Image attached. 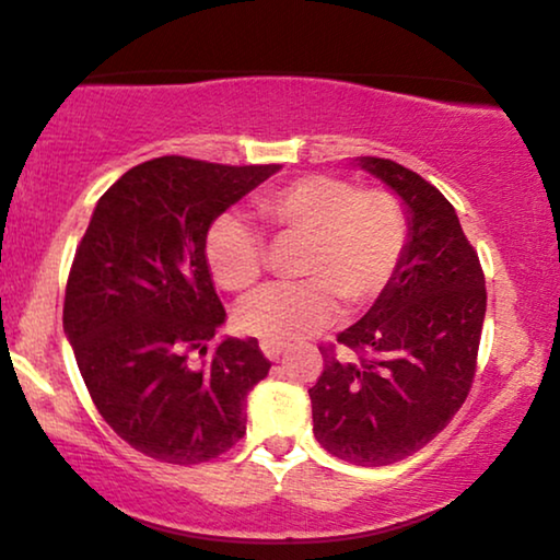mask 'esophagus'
<instances>
[{
  "label": "esophagus",
  "mask_w": 560,
  "mask_h": 560,
  "mask_svg": "<svg viewBox=\"0 0 560 560\" xmlns=\"http://www.w3.org/2000/svg\"><path fill=\"white\" fill-rule=\"evenodd\" d=\"M261 350H264V355L269 358V360H279L281 358V352H283V345H279V342H261Z\"/></svg>",
  "instance_id": "obj_1"
}]
</instances>
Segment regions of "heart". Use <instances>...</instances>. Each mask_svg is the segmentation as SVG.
I'll return each mask as SVG.
<instances>
[{"mask_svg":"<svg viewBox=\"0 0 560 560\" xmlns=\"http://www.w3.org/2000/svg\"><path fill=\"white\" fill-rule=\"evenodd\" d=\"M256 210L277 241H302L296 277L269 287L235 310V327L266 342H294L327 327L337 304L355 314L385 294L404 264L411 220L385 187H360L335 175H304L264 190ZM212 277L228 291H248L264 273L261 233L238 215H220L205 238Z\"/></svg>","mask_w":560,"mask_h":560,"instance_id":"1","label":"heart"}]
</instances>
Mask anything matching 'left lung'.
I'll return each instance as SVG.
<instances>
[{
  "label": "left lung",
  "instance_id": "8db88e82",
  "mask_svg": "<svg viewBox=\"0 0 560 560\" xmlns=\"http://www.w3.org/2000/svg\"><path fill=\"white\" fill-rule=\"evenodd\" d=\"M360 167L408 208L404 264L355 325L322 345L310 388L314 436L358 467H385L419 452L446 429L469 396L487 310L477 250L444 195L413 170L381 156Z\"/></svg>",
  "mask_w": 560,
  "mask_h": 560
}]
</instances>
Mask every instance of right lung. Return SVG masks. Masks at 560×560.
<instances>
[{"label": "right lung", "instance_id": "add662e5", "mask_svg": "<svg viewBox=\"0 0 560 560\" xmlns=\"http://www.w3.org/2000/svg\"><path fill=\"white\" fill-rule=\"evenodd\" d=\"M279 164L156 156L93 210L68 273L62 329L104 421L137 452L200 464L246 434V396L269 375L256 337L190 352L225 322L205 258L210 223Z\"/></svg>", "mask_w": 560, "mask_h": 560}]
</instances>
